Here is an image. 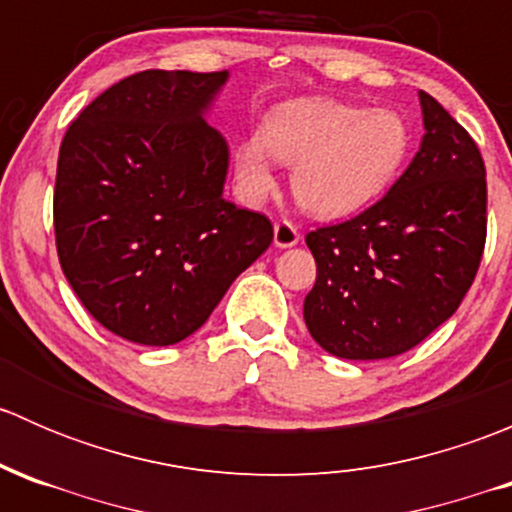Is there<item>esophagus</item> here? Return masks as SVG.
I'll use <instances>...</instances> for the list:
<instances>
[{"label": "esophagus", "mask_w": 512, "mask_h": 512, "mask_svg": "<svg viewBox=\"0 0 512 512\" xmlns=\"http://www.w3.org/2000/svg\"><path fill=\"white\" fill-rule=\"evenodd\" d=\"M299 242V230L289 220L275 223V245L277 247H294Z\"/></svg>", "instance_id": "1"}]
</instances>
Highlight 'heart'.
<instances>
[{"label": "heart", "mask_w": 512, "mask_h": 512, "mask_svg": "<svg viewBox=\"0 0 512 512\" xmlns=\"http://www.w3.org/2000/svg\"><path fill=\"white\" fill-rule=\"evenodd\" d=\"M411 151V131L391 108L354 106L334 98L285 103L260 138L235 153L242 193L262 200L275 188L272 159L292 165V193L317 218H344L374 203L396 180Z\"/></svg>", "instance_id": "obj_1"}]
</instances>
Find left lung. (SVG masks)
<instances>
[{
    "mask_svg": "<svg viewBox=\"0 0 512 512\" xmlns=\"http://www.w3.org/2000/svg\"><path fill=\"white\" fill-rule=\"evenodd\" d=\"M421 148L389 193L304 240L317 282L304 322L324 352L369 361L421 344L458 309L485 247V165L466 128L426 91Z\"/></svg>",
    "mask_w": 512,
    "mask_h": 512,
    "instance_id": "left-lung-1",
    "label": "left lung"
}]
</instances>
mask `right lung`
Returning a JSON list of instances; mask_svg holds the SVG:
<instances>
[{
    "mask_svg": "<svg viewBox=\"0 0 512 512\" xmlns=\"http://www.w3.org/2000/svg\"><path fill=\"white\" fill-rule=\"evenodd\" d=\"M227 71H141L94 98L61 141V270L108 332L168 347L198 332L272 242L223 198L225 138L205 121Z\"/></svg>",
    "mask_w": 512,
    "mask_h": 512,
    "instance_id": "right-lung-1",
    "label": "right lung"
}]
</instances>
